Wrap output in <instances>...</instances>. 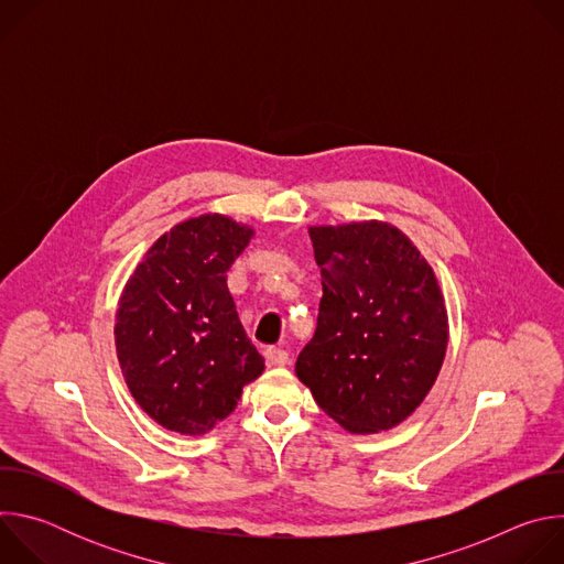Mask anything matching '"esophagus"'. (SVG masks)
I'll use <instances>...</instances> for the list:
<instances>
[{
	"label": "esophagus",
	"instance_id": "esophagus-1",
	"mask_svg": "<svg viewBox=\"0 0 564 564\" xmlns=\"http://www.w3.org/2000/svg\"><path fill=\"white\" fill-rule=\"evenodd\" d=\"M265 359H268L270 366H285L290 361V355L283 348H268Z\"/></svg>",
	"mask_w": 564,
	"mask_h": 564
}]
</instances>
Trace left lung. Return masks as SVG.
Returning a JSON list of instances; mask_svg holds the SVG:
<instances>
[{"instance_id": "obj_1", "label": "left lung", "mask_w": 564, "mask_h": 564, "mask_svg": "<svg viewBox=\"0 0 564 564\" xmlns=\"http://www.w3.org/2000/svg\"><path fill=\"white\" fill-rule=\"evenodd\" d=\"M324 296L296 377L350 433L404 422L446 355V307L431 265L386 223L310 227Z\"/></svg>"}]
</instances>
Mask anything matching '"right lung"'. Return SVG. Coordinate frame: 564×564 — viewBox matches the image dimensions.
Here are the masks:
<instances>
[{
    "label": "right lung",
    "mask_w": 564,
    "mask_h": 564,
    "mask_svg": "<svg viewBox=\"0 0 564 564\" xmlns=\"http://www.w3.org/2000/svg\"><path fill=\"white\" fill-rule=\"evenodd\" d=\"M252 229L205 214L160 236L129 279L116 314V350L140 409L181 435L225 420L265 361L227 288Z\"/></svg>",
    "instance_id": "add662e5"
}]
</instances>
